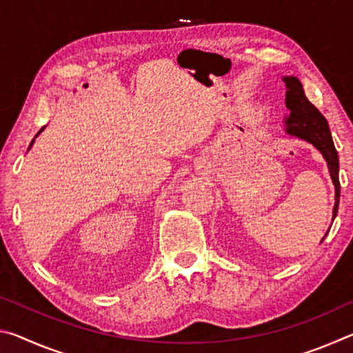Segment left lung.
I'll list each match as a JSON object with an SVG mask.
<instances>
[{
  "label": "left lung",
  "instance_id": "8db88e82",
  "mask_svg": "<svg viewBox=\"0 0 353 353\" xmlns=\"http://www.w3.org/2000/svg\"><path fill=\"white\" fill-rule=\"evenodd\" d=\"M283 82L286 83V107L290 109V117L286 118V132L301 139L307 140L319 149L321 154L324 155L327 160L328 171H330L332 181L334 185V207H333V219L336 218L338 205H339V191H341V185H339V160L336 148L333 145L330 129H328V123L324 115L316 109V107L310 103L305 97L303 87L301 81L294 76L283 77ZM327 236V234H325ZM324 236V238H325ZM322 238V241H324Z\"/></svg>",
  "mask_w": 353,
  "mask_h": 353
}]
</instances>
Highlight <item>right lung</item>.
Instances as JSON below:
<instances>
[{"instance_id": "obj_1", "label": "right lung", "mask_w": 353, "mask_h": 353, "mask_svg": "<svg viewBox=\"0 0 353 353\" xmlns=\"http://www.w3.org/2000/svg\"><path fill=\"white\" fill-rule=\"evenodd\" d=\"M32 143H34V140H32V141H31V145H32Z\"/></svg>"}]
</instances>
